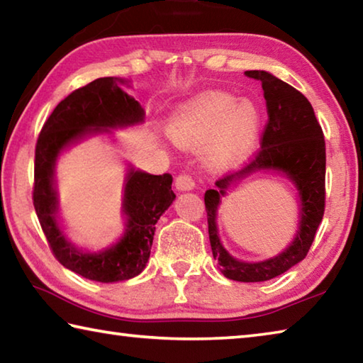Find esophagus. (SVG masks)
I'll use <instances>...</instances> for the list:
<instances>
[{
    "instance_id": "obj_1",
    "label": "esophagus",
    "mask_w": 363,
    "mask_h": 363,
    "mask_svg": "<svg viewBox=\"0 0 363 363\" xmlns=\"http://www.w3.org/2000/svg\"><path fill=\"white\" fill-rule=\"evenodd\" d=\"M174 187L179 190V192H189V190L195 189V181L192 179V176L179 174L174 181Z\"/></svg>"
}]
</instances>
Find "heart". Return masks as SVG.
<instances>
[{
    "mask_svg": "<svg viewBox=\"0 0 363 363\" xmlns=\"http://www.w3.org/2000/svg\"><path fill=\"white\" fill-rule=\"evenodd\" d=\"M176 144L196 149L204 143L203 160L216 171L236 167L249 155L260 130V111L254 101L211 91L181 104L168 121Z\"/></svg>",
    "mask_w": 363,
    "mask_h": 363,
    "instance_id": "b5f03b06",
    "label": "heart"
}]
</instances>
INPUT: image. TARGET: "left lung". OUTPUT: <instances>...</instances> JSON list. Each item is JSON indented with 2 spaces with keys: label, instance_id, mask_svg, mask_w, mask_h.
Masks as SVG:
<instances>
[{
  "label": "left lung",
  "instance_id": "8db88e82",
  "mask_svg": "<svg viewBox=\"0 0 363 363\" xmlns=\"http://www.w3.org/2000/svg\"><path fill=\"white\" fill-rule=\"evenodd\" d=\"M260 81L267 101L268 123L262 149L245 168L222 177L204 194L209 242L222 274L240 282H262L286 273L305 259L320 225L325 206V141L311 103L292 85L268 71H246ZM272 170L287 177L299 194V223L294 240L284 251L260 262L236 259L223 247L216 214L223 196L246 177Z\"/></svg>",
  "mask_w": 363,
  "mask_h": 363
}]
</instances>
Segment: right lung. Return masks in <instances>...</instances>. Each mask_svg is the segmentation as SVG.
Returning a JSON list of instances; mask_svg holds the SVG:
<instances>
[{
    "mask_svg": "<svg viewBox=\"0 0 363 363\" xmlns=\"http://www.w3.org/2000/svg\"><path fill=\"white\" fill-rule=\"evenodd\" d=\"M123 87L130 81L100 77L72 91L44 123L35 154V204L39 223L52 252L65 268L96 282H121L140 274L150 255L155 223L173 204L171 174L154 176L127 164L122 187L123 233L100 250L76 246L62 227L58 204L57 162L65 150L96 135L114 136V130L144 122V109Z\"/></svg>",
    "mask_w": 363,
    "mask_h": 363,
    "instance_id": "right-lung-1",
    "label": "right lung"
}]
</instances>
